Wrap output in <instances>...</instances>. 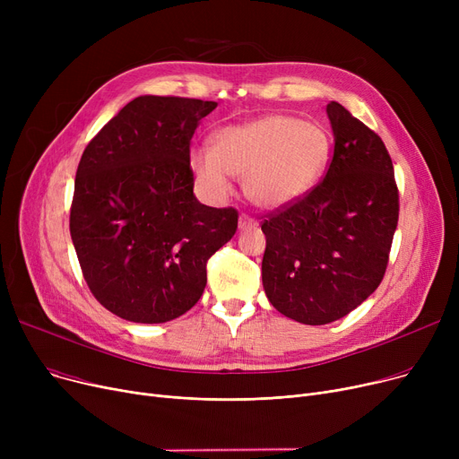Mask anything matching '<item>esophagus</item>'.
Returning <instances> with one entry per match:
<instances>
[{"mask_svg":"<svg viewBox=\"0 0 459 459\" xmlns=\"http://www.w3.org/2000/svg\"><path fill=\"white\" fill-rule=\"evenodd\" d=\"M256 225V221L253 220L251 215H247V213H242L239 215V223H238V227H239V230H246V229H251V227H255Z\"/></svg>","mask_w":459,"mask_h":459,"instance_id":"obj_1","label":"esophagus"}]
</instances>
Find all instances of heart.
<instances>
[{"label": "heart", "mask_w": 459, "mask_h": 459, "mask_svg": "<svg viewBox=\"0 0 459 459\" xmlns=\"http://www.w3.org/2000/svg\"><path fill=\"white\" fill-rule=\"evenodd\" d=\"M329 156L331 141L320 125L266 115L217 132L213 151L197 149L191 167L215 199L230 193V175L244 180L255 206L275 210L305 197L320 182Z\"/></svg>", "instance_id": "b5f03b06"}]
</instances>
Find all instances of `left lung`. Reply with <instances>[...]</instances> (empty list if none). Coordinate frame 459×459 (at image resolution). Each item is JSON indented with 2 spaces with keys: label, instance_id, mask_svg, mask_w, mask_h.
I'll use <instances>...</instances> for the list:
<instances>
[{
  "label": "left lung",
  "instance_id": "left-lung-1",
  "mask_svg": "<svg viewBox=\"0 0 459 459\" xmlns=\"http://www.w3.org/2000/svg\"><path fill=\"white\" fill-rule=\"evenodd\" d=\"M325 177L299 201L264 215L262 282L281 315L307 325L339 320L363 303L389 264L398 186L381 137L339 102Z\"/></svg>",
  "mask_w": 459,
  "mask_h": 459
}]
</instances>
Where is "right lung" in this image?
<instances>
[{
    "mask_svg": "<svg viewBox=\"0 0 459 459\" xmlns=\"http://www.w3.org/2000/svg\"><path fill=\"white\" fill-rule=\"evenodd\" d=\"M215 102L139 96L80 160L70 236L92 296L135 324L175 320L206 286L208 258L238 229V210L193 195L189 144Z\"/></svg>",
    "mask_w": 459,
    "mask_h": 459,
    "instance_id": "right-lung-1",
    "label": "right lung"
}]
</instances>
